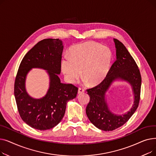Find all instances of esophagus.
<instances>
[{"label":"esophagus","mask_w":156,"mask_h":156,"mask_svg":"<svg viewBox=\"0 0 156 156\" xmlns=\"http://www.w3.org/2000/svg\"><path fill=\"white\" fill-rule=\"evenodd\" d=\"M84 92V90L82 88H78V94H80L81 93H83Z\"/></svg>","instance_id":"34e87169"}]
</instances>
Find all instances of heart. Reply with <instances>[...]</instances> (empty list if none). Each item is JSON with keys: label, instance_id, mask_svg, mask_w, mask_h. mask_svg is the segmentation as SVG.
<instances>
[{"label": "heart", "instance_id": "b5f03b06", "mask_svg": "<svg viewBox=\"0 0 156 156\" xmlns=\"http://www.w3.org/2000/svg\"><path fill=\"white\" fill-rule=\"evenodd\" d=\"M112 59L109 48L89 42L74 47L70 57L66 55L62 58L61 66L69 83H75L81 75L90 85L93 86L102 82L108 76Z\"/></svg>", "mask_w": 156, "mask_h": 156}]
</instances>
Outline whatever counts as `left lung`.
Here are the masks:
<instances>
[{
  "instance_id": "1",
  "label": "left lung",
  "mask_w": 156,
  "mask_h": 156,
  "mask_svg": "<svg viewBox=\"0 0 156 156\" xmlns=\"http://www.w3.org/2000/svg\"><path fill=\"white\" fill-rule=\"evenodd\" d=\"M113 40L116 48V61L101 83L87 90L90 102L86 108L87 116L95 127L103 131H112L126 123L136 111L140 101L142 82L140 71L125 46L116 38ZM118 80L128 83L134 96L132 107L122 114L112 112L107 102L111 88Z\"/></svg>"
}]
</instances>
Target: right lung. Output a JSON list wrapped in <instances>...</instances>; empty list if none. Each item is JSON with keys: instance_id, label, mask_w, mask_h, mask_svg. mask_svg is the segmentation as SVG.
Here are the masks:
<instances>
[{"instance_id": "1", "label": "right lung", "mask_w": 156, "mask_h": 156, "mask_svg": "<svg viewBox=\"0 0 156 156\" xmlns=\"http://www.w3.org/2000/svg\"><path fill=\"white\" fill-rule=\"evenodd\" d=\"M62 41L47 38L41 40L24 55L15 80L14 97L20 115L24 122L37 129L46 130L58 125L64 117L69 101L76 97L78 88L61 82ZM34 68L46 71L49 87L46 95L36 99L26 88L27 74Z\"/></svg>"}]
</instances>
